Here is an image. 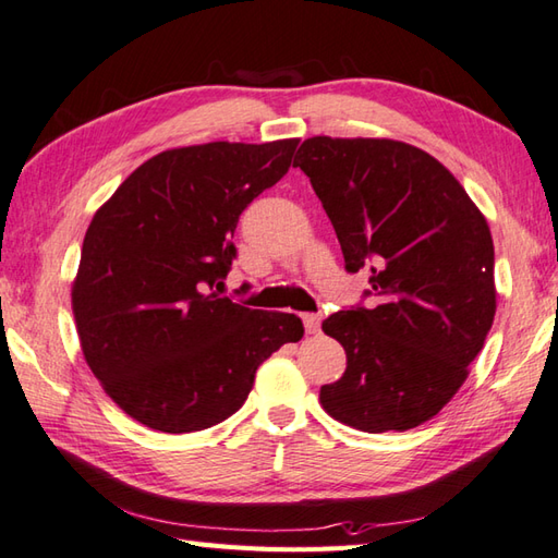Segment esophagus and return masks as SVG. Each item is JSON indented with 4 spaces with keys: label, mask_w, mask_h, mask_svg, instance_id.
<instances>
[{
    "label": "esophagus",
    "mask_w": 558,
    "mask_h": 558,
    "mask_svg": "<svg viewBox=\"0 0 558 558\" xmlns=\"http://www.w3.org/2000/svg\"><path fill=\"white\" fill-rule=\"evenodd\" d=\"M301 320H303V327H305V332H308V335H315L317 329H320V315L303 313Z\"/></svg>",
    "instance_id": "1"
}]
</instances>
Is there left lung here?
<instances>
[{"instance_id": "1", "label": "left lung", "mask_w": 558, "mask_h": 558, "mask_svg": "<svg viewBox=\"0 0 558 558\" xmlns=\"http://www.w3.org/2000/svg\"><path fill=\"white\" fill-rule=\"evenodd\" d=\"M293 166L311 178L347 269L368 267L378 299L323 323L347 371L323 385L320 404L368 434L422 426L468 380L494 325L484 214L446 166L397 140L311 136Z\"/></svg>"}]
</instances>
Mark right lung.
Listing matches in <instances>:
<instances>
[{
  "instance_id": "right-lung-1",
  "label": "right lung",
  "mask_w": 558,
  "mask_h": 558,
  "mask_svg": "<svg viewBox=\"0 0 558 558\" xmlns=\"http://www.w3.org/2000/svg\"><path fill=\"white\" fill-rule=\"evenodd\" d=\"M299 140L156 154L88 223L72 283L84 359L134 422L190 434L247 400L255 373L303 337L293 313L219 299L238 216L283 178Z\"/></svg>"
}]
</instances>
